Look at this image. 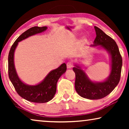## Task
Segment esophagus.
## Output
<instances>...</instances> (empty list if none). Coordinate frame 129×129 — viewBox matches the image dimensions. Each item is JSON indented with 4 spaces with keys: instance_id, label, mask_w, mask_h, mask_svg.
<instances>
[{
    "instance_id": "obj_1",
    "label": "esophagus",
    "mask_w": 129,
    "mask_h": 129,
    "mask_svg": "<svg viewBox=\"0 0 129 129\" xmlns=\"http://www.w3.org/2000/svg\"><path fill=\"white\" fill-rule=\"evenodd\" d=\"M67 68H68V69H71V68H73V65L72 64V62H68L67 64Z\"/></svg>"
}]
</instances>
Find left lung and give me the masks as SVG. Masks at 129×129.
I'll list each match as a JSON object with an SVG mask.
<instances>
[{"label": "left lung", "mask_w": 129, "mask_h": 129, "mask_svg": "<svg viewBox=\"0 0 129 129\" xmlns=\"http://www.w3.org/2000/svg\"><path fill=\"white\" fill-rule=\"evenodd\" d=\"M96 38L92 46H100L105 49L111 58V71L108 77L102 82L90 80L81 67L73 68L76 74L75 89L81 97L89 100H99L106 97L118 84L121 77L122 59L117 43L99 28L94 26Z\"/></svg>", "instance_id": "8db88e82"}]
</instances>
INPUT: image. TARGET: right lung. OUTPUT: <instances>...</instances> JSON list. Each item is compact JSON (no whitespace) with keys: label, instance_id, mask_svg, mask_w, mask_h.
<instances>
[{"label":"right lung","instance_id":"right-lung-1","mask_svg":"<svg viewBox=\"0 0 129 129\" xmlns=\"http://www.w3.org/2000/svg\"><path fill=\"white\" fill-rule=\"evenodd\" d=\"M47 27H34L29 28L17 38L13 44L8 54V76L17 94L28 101L35 103H45L53 99L56 92L57 82L67 71V65L63 63L56 69L50 72L42 81L35 85H29L21 81L17 75L14 65V53L18 43L28 37L41 33Z\"/></svg>","mask_w":129,"mask_h":129}]
</instances>
